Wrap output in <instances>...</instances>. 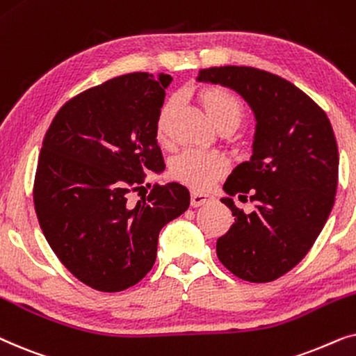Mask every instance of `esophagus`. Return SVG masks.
I'll list each match as a JSON object with an SVG mask.
<instances>
[{
	"label": "esophagus",
	"mask_w": 356,
	"mask_h": 356,
	"mask_svg": "<svg viewBox=\"0 0 356 356\" xmlns=\"http://www.w3.org/2000/svg\"><path fill=\"white\" fill-rule=\"evenodd\" d=\"M211 197L208 195V193H202V192H197V191H192L191 193V203L192 207H200L203 203L210 202Z\"/></svg>",
	"instance_id": "1"
}]
</instances>
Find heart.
<instances>
[{
  "instance_id": "obj_1",
  "label": "heart",
  "mask_w": 356,
  "mask_h": 356,
  "mask_svg": "<svg viewBox=\"0 0 356 356\" xmlns=\"http://www.w3.org/2000/svg\"><path fill=\"white\" fill-rule=\"evenodd\" d=\"M198 101L205 108L207 115L216 127L227 125L233 127L243 117V102L233 91L222 86H208L198 92ZM175 107V97H169L161 106L158 117H156V136L164 140L168 135V125L170 113ZM226 156L220 151H203V149H186L172 161L170 164V175L175 181L187 184L193 188H208L216 179H220L227 170Z\"/></svg>"
}]
</instances>
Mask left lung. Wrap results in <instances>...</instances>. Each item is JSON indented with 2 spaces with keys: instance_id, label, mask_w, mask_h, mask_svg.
<instances>
[{
  "instance_id": "left-lung-1",
  "label": "left lung",
  "mask_w": 356,
  "mask_h": 356,
  "mask_svg": "<svg viewBox=\"0 0 356 356\" xmlns=\"http://www.w3.org/2000/svg\"><path fill=\"white\" fill-rule=\"evenodd\" d=\"M198 81L238 91L257 120L254 153L225 184L234 225L216 241L220 262L252 283L280 278L301 262L332 211L339 149L332 125L312 99L280 76L252 66H213ZM251 198L252 213L231 196Z\"/></svg>"
}]
</instances>
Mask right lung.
I'll list each match as a JSON object with an SVG mask.
<instances>
[{
  "label": "right lung",
  "instance_id": "right-lung-1",
  "mask_svg": "<svg viewBox=\"0 0 356 356\" xmlns=\"http://www.w3.org/2000/svg\"><path fill=\"white\" fill-rule=\"evenodd\" d=\"M170 81L169 74L117 76L63 104L45 134L32 192L37 220L60 262L97 291L143 280L159 231L191 205L177 182L156 184L127 205L146 172L164 169L154 125Z\"/></svg>",
  "mask_w": 356,
  "mask_h": 356
}]
</instances>
